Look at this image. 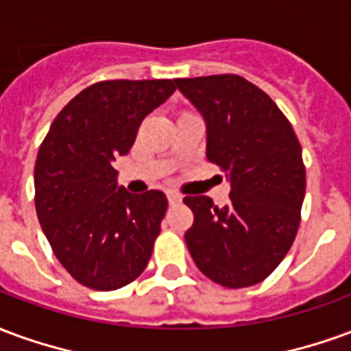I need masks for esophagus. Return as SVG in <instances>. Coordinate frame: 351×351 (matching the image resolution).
Masks as SVG:
<instances>
[{
	"instance_id": "1",
	"label": "esophagus",
	"mask_w": 351,
	"mask_h": 351,
	"mask_svg": "<svg viewBox=\"0 0 351 351\" xmlns=\"http://www.w3.org/2000/svg\"><path fill=\"white\" fill-rule=\"evenodd\" d=\"M167 199H169V205H178V203H182V195H180V193H176V191L167 193Z\"/></svg>"
}]
</instances>
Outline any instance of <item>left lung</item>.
Listing matches in <instances>:
<instances>
[{"mask_svg": "<svg viewBox=\"0 0 351 351\" xmlns=\"http://www.w3.org/2000/svg\"><path fill=\"white\" fill-rule=\"evenodd\" d=\"M203 116L206 160L226 171L231 203L188 195L186 244L197 269L226 287L267 278L293 244L306 188L301 145L276 103L237 75L176 79Z\"/></svg>", "mask_w": 351, "mask_h": 351, "instance_id": "1", "label": "left lung"}]
</instances>
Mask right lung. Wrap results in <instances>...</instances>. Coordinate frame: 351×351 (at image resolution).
Returning <instances> with one entry per match:
<instances>
[{"mask_svg":"<svg viewBox=\"0 0 351 351\" xmlns=\"http://www.w3.org/2000/svg\"><path fill=\"white\" fill-rule=\"evenodd\" d=\"M175 80H107L73 97L50 125L35 161V208L73 278L97 291L145 271L167 210L160 190L118 186L141 122L175 93Z\"/></svg>","mask_w":351,"mask_h":351,"instance_id":"obj_1","label":"right lung"}]
</instances>
